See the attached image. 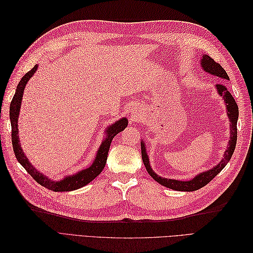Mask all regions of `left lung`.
<instances>
[{
  "label": "left lung",
  "instance_id": "8db88e82",
  "mask_svg": "<svg viewBox=\"0 0 253 253\" xmlns=\"http://www.w3.org/2000/svg\"><path fill=\"white\" fill-rule=\"evenodd\" d=\"M201 65L203 67V70L207 72L210 75L216 76V77L220 78L221 80H230L228 77V75L226 71L223 67L220 66V64L216 63L211 57L208 55H203L202 60H201ZM216 90L217 94L223 97L224 101L226 103V109H227V115L229 117V120H230V139H229V143L227 150L224 153V158L220 160L219 164L216 165L215 167H213L212 169L202 172L200 174H197L194 178L190 179V180H176V179H171V178H164L162 176L157 175L154 171L152 170L150 162H149V156L147 154V150H145V144L144 141L141 140V156H142V162L143 165L147 169L148 173L152 176L154 180L159 182L160 185H163L167 188L176 190V191H186V192H191V191H196L198 189H201L205 187L207 183H209L215 176L224 169L225 166L229 163V160L231 159L233 152L235 150V145H236V140H237V118H239V106H237L234 98L230 94V91L228 90L227 86L224 83H218L216 84Z\"/></svg>",
  "mask_w": 253,
  "mask_h": 253
}]
</instances>
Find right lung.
I'll use <instances>...</instances> for the list:
<instances>
[{
  "label": "right lung",
  "instance_id": "add662e5",
  "mask_svg": "<svg viewBox=\"0 0 253 253\" xmlns=\"http://www.w3.org/2000/svg\"><path fill=\"white\" fill-rule=\"evenodd\" d=\"M37 70H38V65H35L32 70L23 76V78L21 79V81L19 82L17 86L16 94H14L10 103L9 115H10V122H11V141H12L14 155H16L18 162L27 171V173L32 176L38 183H40L41 186L47 188L51 191H55V192H65V191L77 190L79 188L86 186L87 183H89L91 180L95 179L97 176L102 172L106 164V159H108V154H109V150H110L112 140L119 132L124 131V128L126 127L127 119L121 118L115 122V124H113L112 126H110L109 127H106V131H105L106 135L104 137V140L102 141L100 148L98 149L96 157L94 159L93 164L90 165V167L86 168V169L84 170H81L80 172L76 173L74 175H68L62 180H59V181H55L46 177V176L43 175L38 170H36L35 167L28 162L27 157L22 151L20 140H19L18 118H19L20 109H21L23 93H24L26 83L30 78L33 77Z\"/></svg>",
  "mask_w": 253,
  "mask_h": 253
}]
</instances>
